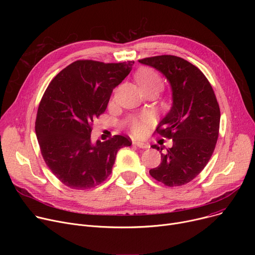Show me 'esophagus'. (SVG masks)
I'll return each instance as SVG.
<instances>
[{
  "mask_svg": "<svg viewBox=\"0 0 255 255\" xmlns=\"http://www.w3.org/2000/svg\"><path fill=\"white\" fill-rule=\"evenodd\" d=\"M133 144L134 145H136V146H138V148H140V149H148L149 148V143H146V142H142V141H137V140H134L133 141Z\"/></svg>",
  "mask_w": 255,
  "mask_h": 255,
  "instance_id": "obj_1",
  "label": "esophagus"
}]
</instances>
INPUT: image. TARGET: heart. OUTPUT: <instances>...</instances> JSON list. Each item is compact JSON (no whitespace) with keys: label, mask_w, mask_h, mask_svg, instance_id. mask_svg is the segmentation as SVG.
Returning a JSON list of instances; mask_svg holds the SVG:
<instances>
[{"label":"heart","mask_w":255,"mask_h":255,"mask_svg":"<svg viewBox=\"0 0 255 255\" xmlns=\"http://www.w3.org/2000/svg\"><path fill=\"white\" fill-rule=\"evenodd\" d=\"M134 78L144 94L149 92H159L163 87L161 76L157 71L148 68V67L138 69L134 74ZM129 129L132 135L134 136L145 135L149 131V119L143 116L133 118L129 123Z\"/></svg>","instance_id":"1"}]
</instances>
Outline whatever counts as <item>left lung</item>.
I'll return each instance as SVG.
<instances>
[{"mask_svg": "<svg viewBox=\"0 0 255 255\" xmlns=\"http://www.w3.org/2000/svg\"><path fill=\"white\" fill-rule=\"evenodd\" d=\"M154 67L169 80L172 106L156 131L171 138L172 146L152 145L161 153V163L150 169L156 181L168 187L192 181L208 164L219 134L220 109L205 74L180 57L163 55L138 60Z\"/></svg>", "mask_w": 255, "mask_h": 255, "instance_id": "obj_1", "label": "left lung"}]
</instances>
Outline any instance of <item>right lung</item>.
Listing matches in <instances>:
<instances>
[{
    "instance_id": "1",
    "label": "right lung",
    "mask_w": 255,
    "mask_h": 255,
    "mask_svg": "<svg viewBox=\"0 0 255 255\" xmlns=\"http://www.w3.org/2000/svg\"><path fill=\"white\" fill-rule=\"evenodd\" d=\"M133 64L77 60L46 88L37 112L36 135L46 165L69 188L86 190L101 184L112 173L118 151L131 145L123 135L92 143L91 132Z\"/></svg>"
}]
</instances>
